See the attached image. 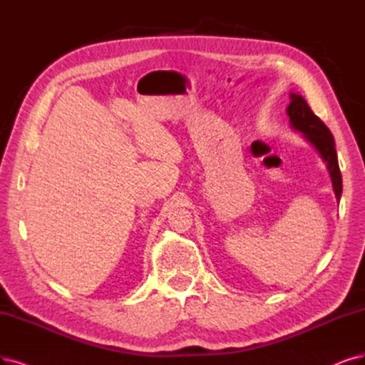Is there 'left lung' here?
Listing matches in <instances>:
<instances>
[{"label": "left lung", "instance_id": "1", "mask_svg": "<svg viewBox=\"0 0 365 365\" xmlns=\"http://www.w3.org/2000/svg\"><path fill=\"white\" fill-rule=\"evenodd\" d=\"M287 115L290 117V128L296 132L302 133V138L312 144L316 152L320 155L322 160L325 162L327 170L332 182V190L336 201L341 198L343 183L341 173L339 167V159H336L335 143L331 130L325 126V123L312 111L307 101L299 93H290V103L287 106Z\"/></svg>", "mask_w": 365, "mask_h": 365}]
</instances>
